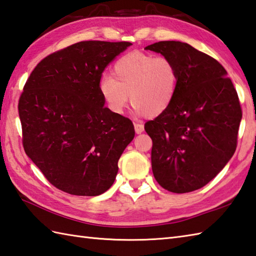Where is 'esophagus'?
<instances>
[{"mask_svg":"<svg viewBox=\"0 0 256 256\" xmlns=\"http://www.w3.org/2000/svg\"><path fill=\"white\" fill-rule=\"evenodd\" d=\"M134 128L136 134H140L144 131V125L142 123H134Z\"/></svg>","mask_w":256,"mask_h":256,"instance_id":"34e87169","label":"esophagus"}]
</instances>
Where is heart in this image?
Here are the masks:
<instances>
[{"instance_id":"b5f03b06","label":"heart","mask_w":256,"mask_h":256,"mask_svg":"<svg viewBox=\"0 0 256 256\" xmlns=\"http://www.w3.org/2000/svg\"><path fill=\"white\" fill-rule=\"evenodd\" d=\"M178 86L175 62L165 56L131 52L118 58L112 76H102L98 84L106 108L122 114L130 98L135 112L140 116H160L168 110Z\"/></svg>"}]
</instances>
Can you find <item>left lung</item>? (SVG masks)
Instances as JSON below:
<instances>
[{
    "mask_svg": "<svg viewBox=\"0 0 256 256\" xmlns=\"http://www.w3.org/2000/svg\"><path fill=\"white\" fill-rule=\"evenodd\" d=\"M145 50L170 58L178 86L168 110L145 123L152 170L160 186L184 194L206 186L236 148L242 110L226 70L186 42L165 40Z\"/></svg>",
    "mask_w": 256,
    "mask_h": 256,
    "instance_id": "obj_1",
    "label": "left lung"
}]
</instances>
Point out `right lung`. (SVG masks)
<instances>
[{"instance_id": "add662e5", "label": "right lung", "mask_w": 256, "mask_h": 256, "mask_svg": "<svg viewBox=\"0 0 256 256\" xmlns=\"http://www.w3.org/2000/svg\"><path fill=\"white\" fill-rule=\"evenodd\" d=\"M128 42L86 40L45 57L18 100L26 155L52 186L74 196L110 188L118 162L132 142L130 118L104 106L98 84Z\"/></svg>"}]
</instances>
